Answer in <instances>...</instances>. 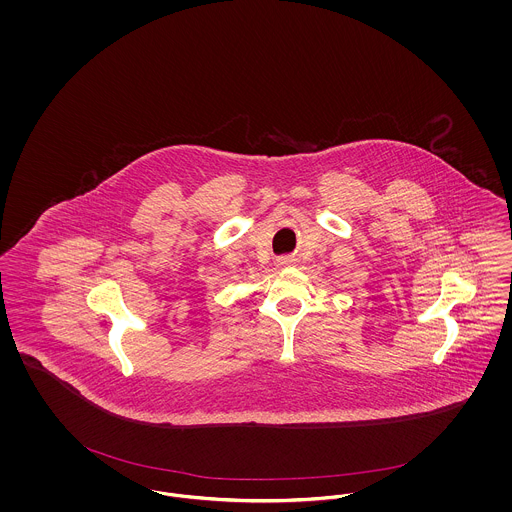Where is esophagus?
<instances>
[{
	"label": "esophagus",
	"instance_id": "obj_1",
	"mask_svg": "<svg viewBox=\"0 0 512 512\" xmlns=\"http://www.w3.org/2000/svg\"><path fill=\"white\" fill-rule=\"evenodd\" d=\"M276 265L282 268L292 267V265H295V259L293 257H280V259H276Z\"/></svg>",
	"mask_w": 512,
	"mask_h": 512
}]
</instances>
